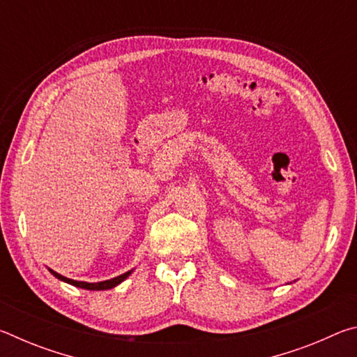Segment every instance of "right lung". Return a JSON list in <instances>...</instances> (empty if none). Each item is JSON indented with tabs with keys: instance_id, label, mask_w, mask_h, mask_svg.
<instances>
[{
	"instance_id": "1",
	"label": "right lung",
	"mask_w": 357,
	"mask_h": 357,
	"mask_svg": "<svg viewBox=\"0 0 357 357\" xmlns=\"http://www.w3.org/2000/svg\"><path fill=\"white\" fill-rule=\"evenodd\" d=\"M50 273H52L53 275H55L56 279L63 280V282H66V283H70V285L78 287V288H84V289H110V288H113V287L119 285V283L123 282L124 279H128L132 271H129V273H126V274H121V275H118V277H114V279L104 280V282H98V283H88V282H77V280H72V279H68V277H64V275H61V274L55 273V271H52V269H50Z\"/></svg>"
}]
</instances>
